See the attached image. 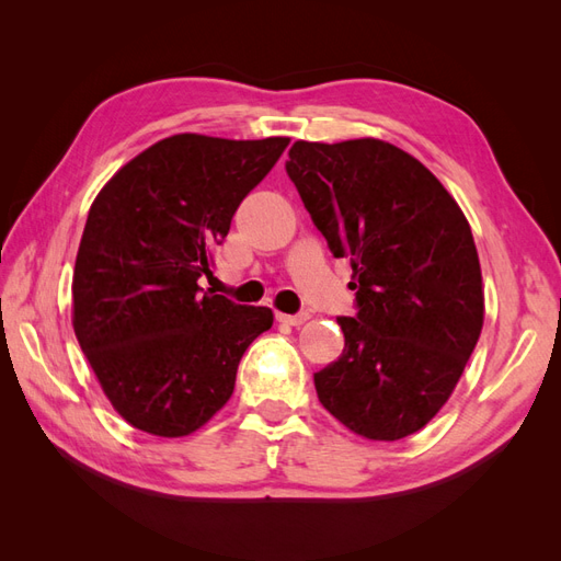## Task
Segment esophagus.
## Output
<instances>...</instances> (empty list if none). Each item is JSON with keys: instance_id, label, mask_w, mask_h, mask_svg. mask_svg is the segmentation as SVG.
<instances>
[{"instance_id": "esophagus-1", "label": "esophagus", "mask_w": 561, "mask_h": 561, "mask_svg": "<svg viewBox=\"0 0 561 561\" xmlns=\"http://www.w3.org/2000/svg\"><path fill=\"white\" fill-rule=\"evenodd\" d=\"M276 318L280 320V322H285V325H301V322H307L311 316L307 313V311H301V313H276Z\"/></svg>"}]
</instances>
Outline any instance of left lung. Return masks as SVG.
Returning <instances> with one entry per match:
<instances>
[{
    "label": "left lung",
    "mask_w": 561,
    "mask_h": 561,
    "mask_svg": "<svg viewBox=\"0 0 561 561\" xmlns=\"http://www.w3.org/2000/svg\"><path fill=\"white\" fill-rule=\"evenodd\" d=\"M287 178L334 257L353 268L344 351L313 375L320 404L367 439H402L439 412L484 320L472 231L439 180L381 140L295 142Z\"/></svg>",
    "instance_id": "obj_1"
}]
</instances>
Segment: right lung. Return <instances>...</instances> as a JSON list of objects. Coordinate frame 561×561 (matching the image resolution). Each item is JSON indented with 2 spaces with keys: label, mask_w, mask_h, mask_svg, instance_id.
<instances>
[{
  "label": "right lung",
  "mask_w": 561,
  "mask_h": 561,
  "mask_svg": "<svg viewBox=\"0 0 561 561\" xmlns=\"http://www.w3.org/2000/svg\"><path fill=\"white\" fill-rule=\"evenodd\" d=\"M287 138L182 133L126 163L91 206L72 322L105 396L130 426L182 437L222 410L245 348L274 313L203 290L213 250Z\"/></svg>",
  "instance_id": "obj_1"
}]
</instances>
